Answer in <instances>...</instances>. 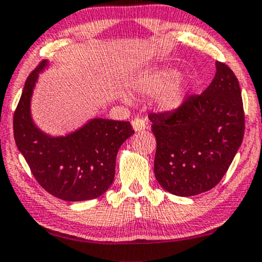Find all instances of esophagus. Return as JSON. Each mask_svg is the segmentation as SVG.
<instances>
[{"label": "esophagus", "instance_id": "1", "mask_svg": "<svg viewBox=\"0 0 262 262\" xmlns=\"http://www.w3.org/2000/svg\"><path fill=\"white\" fill-rule=\"evenodd\" d=\"M132 126H133V129H134L136 133H139V132H142V130L146 129L147 123L143 120L135 119V120L132 121Z\"/></svg>", "mask_w": 262, "mask_h": 262}]
</instances>
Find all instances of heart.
<instances>
[{
    "instance_id": "1",
    "label": "heart",
    "mask_w": 262,
    "mask_h": 262,
    "mask_svg": "<svg viewBox=\"0 0 262 262\" xmlns=\"http://www.w3.org/2000/svg\"><path fill=\"white\" fill-rule=\"evenodd\" d=\"M180 72L176 69H161L143 75L135 80L134 88L138 93L146 96L159 94L157 106L160 112H173L178 109L189 93L190 85L187 80L179 78ZM123 102L128 103V96H121Z\"/></svg>"
}]
</instances>
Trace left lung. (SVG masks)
Here are the masks:
<instances>
[{"label": "left lung", "mask_w": 262, "mask_h": 262, "mask_svg": "<svg viewBox=\"0 0 262 262\" xmlns=\"http://www.w3.org/2000/svg\"><path fill=\"white\" fill-rule=\"evenodd\" d=\"M157 139L154 174L167 192L191 197L211 190L233 163L245 134L241 89L234 72L216 62L210 85L167 114H150Z\"/></svg>", "instance_id": "obj_1"}]
</instances>
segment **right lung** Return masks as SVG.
Here are the masks:
<instances>
[{
  "label": "right lung",
  "mask_w": 262,
  "mask_h": 262,
  "mask_svg": "<svg viewBox=\"0 0 262 262\" xmlns=\"http://www.w3.org/2000/svg\"><path fill=\"white\" fill-rule=\"evenodd\" d=\"M49 65L42 61L25 83L14 114L17 149L52 196L66 202L95 200L113 184L117 152L134 130L129 122L96 117L65 135L43 132L33 119L32 97L39 75Z\"/></svg>",
  "instance_id": "obj_1"
}]
</instances>
